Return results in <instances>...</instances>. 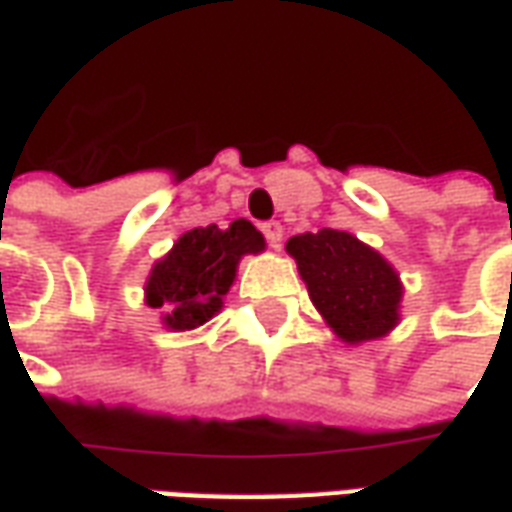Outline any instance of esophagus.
Masks as SVG:
<instances>
[{
    "mask_svg": "<svg viewBox=\"0 0 512 512\" xmlns=\"http://www.w3.org/2000/svg\"><path fill=\"white\" fill-rule=\"evenodd\" d=\"M262 234L273 248H278V245H281V237H284V226H281L278 220H270V223H262Z\"/></svg>",
    "mask_w": 512,
    "mask_h": 512,
    "instance_id": "1",
    "label": "esophagus"
}]
</instances>
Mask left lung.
I'll return each mask as SVG.
<instances>
[{
  "label": "left lung",
  "instance_id": "8db88e82",
  "mask_svg": "<svg viewBox=\"0 0 512 512\" xmlns=\"http://www.w3.org/2000/svg\"><path fill=\"white\" fill-rule=\"evenodd\" d=\"M308 295L344 342H366L397 325L402 286L391 264L347 231L322 228L286 242Z\"/></svg>",
  "mask_w": 512,
  "mask_h": 512
}]
</instances>
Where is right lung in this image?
<instances>
[{
  "mask_svg": "<svg viewBox=\"0 0 512 512\" xmlns=\"http://www.w3.org/2000/svg\"><path fill=\"white\" fill-rule=\"evenodd\" d=\"M262 248L264 237L248 220H234L228 228H192L151 270L148 306L162 308V320L173 331L204 325L223 306L239 259Z\"/></svg>",
  "mask_w": 512,
  "mask_h": 512,
  "instance_id": "1",
  "label": "right lung"
}]
</instances>
